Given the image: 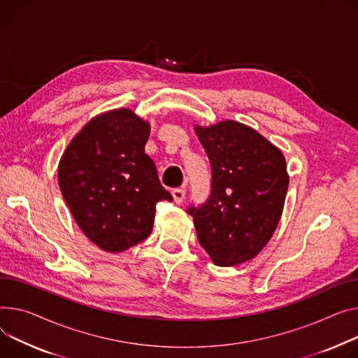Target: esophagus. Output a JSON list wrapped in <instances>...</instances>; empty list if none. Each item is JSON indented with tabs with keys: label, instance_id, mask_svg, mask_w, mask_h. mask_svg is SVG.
Returning a JSON list of instances; mask_svg holds the SVG:
<instances>
[{
	"label": "esophagus",
	"instance_id": "34e87169",
	"mask_svg": "<svg viewBox=\"0 0 358 358\" xmlns=\"http://www.w3.org/2000/svg\"><path fill=\"white\" fill-rule=\"evenodd\" d=\"M171 194H173V197H174V201H176L177 204H181L182 200H184V197H185V189H184V188H174L173 192H171Z\"/></svg>",
	"mask_w": 358,
	"mask_h": 358
}]
</instances>
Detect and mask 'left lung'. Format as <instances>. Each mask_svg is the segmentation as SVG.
Returning a JSON list of instances; mask_svg holds the SVG:
<instances>
[{
  "label": "left lung",
  "instance_id": "obj_1",
  "mask_svg": "<svg viewBox=\"0 0 358 358\" xmlns=\"http://www.w3.org/2000/svg\"><path fill=\"white\" fill-rule=\"evenodd\" d=\"M211 165L208 200L189 206L214 265L236 266L264 249L280 220L289 176L279 148L234 121L194 128Z\"/></svg>",
  "mask_w": 358,
  "mask_h": 358
}]
</instances>
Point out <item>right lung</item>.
<instances>
[{
	"label": "right lung",
	"mask_w": 358,
	"mask_h": 358,
	"mask_svg": "<svg viewBox=\"0 0 358 358\" xmlns=\"http://www.w3.org/2000/svg\"><path fill=\"white\" fill-rule=\"evenodd\" d=\"M150 124L131 109L94 116L59 162L63 199L87 239L119 253L150 236L157 203L171 201L145 154Z\"/></svg>",
	"instance_id": "1"
}]
</instances>
